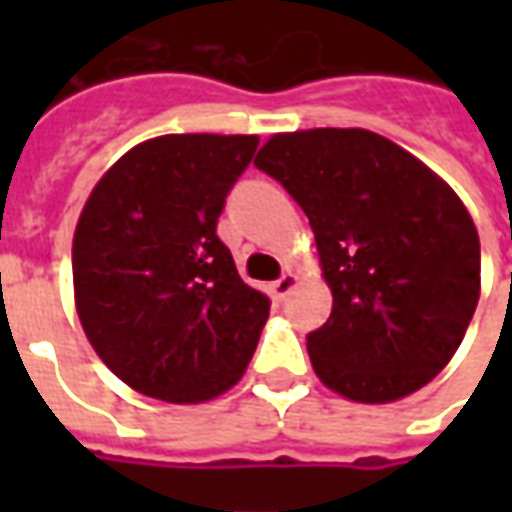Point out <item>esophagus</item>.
Masks as SVG:
<instances>
[{
  "label": "esophagus",
  "mask_w": 512,
  "mask_h": 512,
  "mask_svg": "<svg viewBox=\"0 0 512 512\" xmlns=\"http://www.w3.org/2000/svg\"><path fill=\"white\" fill-rule=\"evenodd\" d=\"M296 285H299V277H296L293 271H285L277 282H271V293H274V299H285Z\"/></svg>",
  "instance_id": "esophagus-1"
}]
</instances>
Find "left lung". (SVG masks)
<instances>
[{
  "mask_svg": "<svg viewBox=\"0 0 512 512\" xmlns=\"http://www.w3.org/2000/svg\"><path fill=\"white\" fill-rule=\"evenodd\" d=\"M255 167L310 219L332 315L307 337L315 376L392 403L447 367L480 299V238L428 164L365 128L274 134Z\"/></svg>",
  "mask_w": 512,
  "mask_h": 512,
  "instance_id": "8db88e82",
  "label": "left lung"
}]
</instances>
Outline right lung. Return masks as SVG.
I'll return each mask as SVG.
<instances>
[{"mask_svg": "<svg viewBox=\"0 0 512 512\" xmlns=\"http://www.w3.org/2000/svg\"><path fill=\"white\" fill-rule=\"evenodd\" d=\"M255 134H164L95 183L73 233L76 312L112 373L167 403H205L241 381L271 299L238 277L216 235Z\"/></svg>", "mask_w": 512, "mask_h": 512, "instance_id": "right-lung-1", "label": "right lung"}]
</instances>
